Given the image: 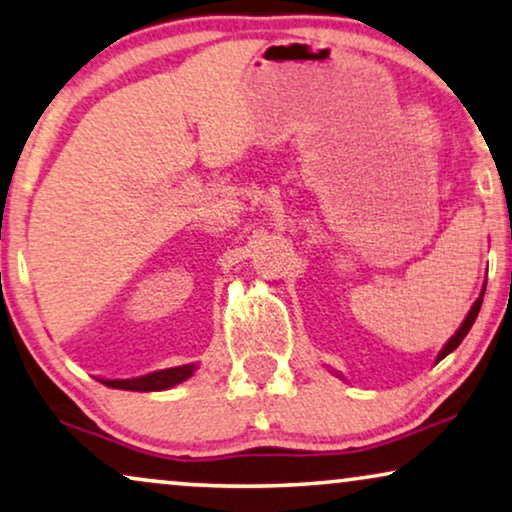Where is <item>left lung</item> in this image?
<instances>
[{
	"mask_svg": "<svg viewBox=\"0 0 512 512\" xmlns=\"http://www.w3.org/2000/svg\"><path fill=\"white\" fill-rule=\"evenodd\" d=\"M480 306H482V294H480V299H478V301H475V304H473V308H471V311H469V315H466V320L462 322V327H459V329H457V334H455V336H452L448 343H445V348L441 350V355H438V359H436V362H441V359H443L445 355H450V352H452V350H455V348H457V345L464 341V336H466V334H469V329L473 327V322H475V318H478V313H480Z\"/></svg>",
	"mask_w": 512,
	"mask_h": 512,
	"instance_id": "left-lung-1",
	"label": "left lung"
}]
</instances>
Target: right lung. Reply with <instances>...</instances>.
I'll return each mask as SVG.
<instances>
[{"label":"right lung","mask_w":512,"mask_h":512,"mask_svg":"<svg viewBox=\"0 0 512 512\" xmlns=\"http://www.w3.org/2000/svg\"><path fill=\"white\" fill-rule=\"evenodd\" d=\"M197 369L194 364H185V366H174V369H164V371H155L148 373V376L141 378H129V380H99V383L115 387V390H132V392H157V390H167V387H174L178 383H183L185 378L192 376V371Z\"/></svg>","instance_id":"obj_1"}]
</instances>
